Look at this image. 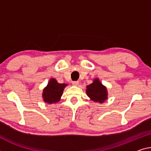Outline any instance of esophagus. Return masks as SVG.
<instances>
[{"label":"esophagus","mask_w":151,"mask_h":151,"mask_svg":"<svg viewBox=\"0 0 151 151\" xmlns=\"http://www.w3.org/2000/svg\"><path fill=\"white\" fill-rule=\"evenodd\" d=\"M78 84H79V82H78V81H73V85L75 86H78Z\"/></svg>","instance_id":"obj_1"}]
</instances>
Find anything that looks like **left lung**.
<instances>
[{
	"instance_id": "obj_1",
	"label": "left lung",
	"mask_w": 151,
	"mask_h": 151,
	"mask_svg": "<svg viewBox=\"0 0 151 151\" xmlns=\"http://www.w3.org/2000/svg\"><path fill=\"white\" fill-rule=\"evenodd\" d=\"M88 97L93 101L103 103L107 98L106 88L103 85L99 79H95L92 84L88 85L86 90Z\"/></svg>"
}]
</instances>
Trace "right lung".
Returning <instances> with one entry per match:
<instances>
[{
  "label": "right lung",
  "mask_w": 151,
  "mask_h": 151,
  "mask_svg": "<svg viewBox=\"0 0 151 151\" xmlns=\"http://www.w3.org/2000/svg\"><path fill=\"white\" fill-rule=\"evenodd\" d=\"M66 85L67 84H60L56 79L51 78L43 92L44 101L48 104L59 101L63 95L64 88Z\"/></svg>",
  "instance_id": "add662e5"
}]
</instances>
